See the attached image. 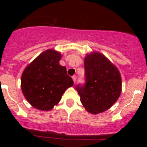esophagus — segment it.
Returning <instances> with one entry per match:
<instances>
[{"mask_svg":"<svg viewBox=\"0 0 147 147\" xmlns=\"http://www.w3.org/2000/svg\"><path fill=\"white\" fill-rule=\"evenodd\" d=\"M72 80H73L74 83L76 82V76H75V75H74V76L72 77Z\"/></svg>","mask_w":147,"mask_h":147,"instance_id":"obj_1","label":"esophagus"}]
</instances>
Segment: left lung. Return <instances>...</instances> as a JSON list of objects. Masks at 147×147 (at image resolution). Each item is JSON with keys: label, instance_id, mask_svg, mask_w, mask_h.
I'll list each match as a JSON object with an SVG mask.
<instances>
[{"label": "left lung", "instance_id": "left-lung-1", "mask_svg": "<svg viewBox=\"0 0 147 147\" xmlns=\"http://www.w3.org/2000/svg\"><path fill=\"white\" fill-rule=\"evenodd\" d=\"M85 84L76 87L86 110L99 114L107 110L121 92V78L118 68L99 52H92L84 57Z\"/></svg>", "mask_w": 147, "mask_h": 147}]
</instances>
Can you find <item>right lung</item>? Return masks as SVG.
<instances>
[{
  "label": "right lung",
  "mask_w": 147,
  "mask_h": 147,
  "mask_svg": "<svg viewBox=\"0 0 147 147\" xmlns=\"http://www.w3.org/2000/svg\"><path fill=\"white\" fill-rule=\"evenodd\" d=\"M61 57L60 52L49 49L40 54L23 72L22 92L35 109L51 110L60 101L65 90L73 85L66 67L59 63Z\"/></svg>",
  "instance_id": "obj_1"
}]
</instances>
